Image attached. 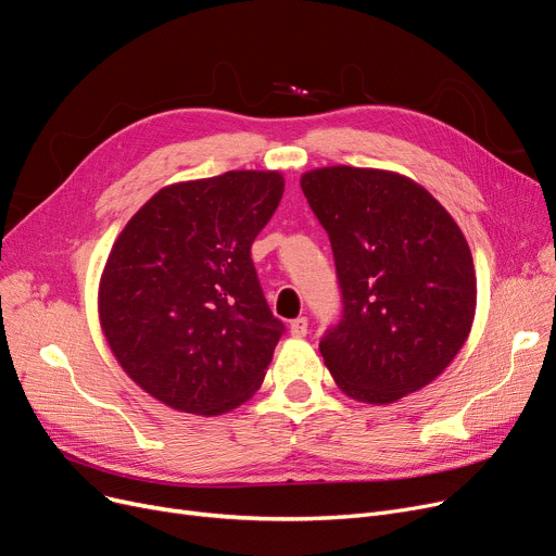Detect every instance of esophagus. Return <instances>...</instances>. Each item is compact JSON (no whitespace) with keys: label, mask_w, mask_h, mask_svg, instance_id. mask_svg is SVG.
<instances>
[{"label":"esophagus","mask_w":556,"mask_h":556,"mask_svg":"<svg viewBox=\"0 0 556 556\" xmlns=\"http://www.w3.org/2000/svg\"><path fill=\"white\" fill-rule=\"evenodd\" d=\"M306 331H308V320L302 316V318H295L293 323H291V333L293 336H298V338H302V336H306Z\"/></svg>","instance_id":"esophagus-1"}]
</instances>
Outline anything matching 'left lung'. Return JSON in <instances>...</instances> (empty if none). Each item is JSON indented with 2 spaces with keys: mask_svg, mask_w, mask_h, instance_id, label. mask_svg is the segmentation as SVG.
Returning <instances> with one entry per match:
<instances>
[{
  "mask_svg": "<svg viewBox=\"0 0 556 556\" xmlns=\"http://www.w3.org/2000/svg\"><path fill=\"white\" fill-rule=\"evenodd\" d=\"M302 192L325 227L343 316L320 354L345 395L391 404L437 379L477 306L472 254L452 215L404 175L329 165Z\"/></svg>",
  "mask_w": 556,
  "mask_h": 556,
  "instance_id": "left-lung-1",
  "label": "left lung"
}]
</instances>
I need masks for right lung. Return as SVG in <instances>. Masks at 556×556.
<instances>
[{
    "label": "right lung",
    "instance_id": "right-lung-1",
    "mask_svg": "<svg viewBox=\"0 0 556 556\" xmlns=\"http://www.w3.org/2000/svg\"><path fill=\"white\" fill-rule=\"evenodd\" d=\"M283 177L231 170L161 188L119 231L100 281V323L125 372L184 414L248 402L283 323L263 298L250 248Z\"/></svg>",
    "mask_w": 556,
    "mask_h": 556
}]
</instances>
